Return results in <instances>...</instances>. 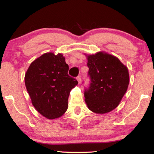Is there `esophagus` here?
Masks as SVG:
<instances>
[{
    "label": "esophagus",
    "instance_id": "obj_1",
    "mask_svg": "<svg viewBox=\"0 0 154 154\" xmlns=\"http://www.w3.org/2000/svg\"><path fill=\"white\" fill-rule=\"evenodd\" d=\"M76 80H78V83H81V80H82L81 76H80V75L78 76H77V78H76Z\"/></svg>",
    "mask_w": 154,
    "mask_h": 154
}]
</instances>
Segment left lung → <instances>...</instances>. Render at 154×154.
<instances>
[{"label": "left lung", "mask_w": 154, "mask_h": 154, "mask_svg": "<svg viewBox=\"0 0 154 154\" xmlns=\"http://www.w3.org/2000/svg\"><path fill=\"white\" fill-rule=\"evenodd\" d=\"M89 87L84 92L85 103L92 112L105 114L117 107L129 84L128 68L114 56L99 52L87 56Z\"/></svg>", "instance_id": "1"}]
</instances>
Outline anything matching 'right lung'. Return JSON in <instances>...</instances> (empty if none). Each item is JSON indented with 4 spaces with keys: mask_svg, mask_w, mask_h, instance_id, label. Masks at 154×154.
Masks as SVG:
<instances>
[{
    "mask_svg": "<svg viewBox=\"0 0 154 154\" xmlns=\"http://www.w3.org/2000/svg\"><path fill=\"white\" fill-rule=\"evenodd\" d=\"M68 71L63 55L53 53L40 56L27 69L25 85L32 104L46 118H58L67 110L70 92L78 83Z\"/></svg>",
    "mask_w": 154,
    "mask_h": 154,
    "instance_id": "right-lung-1",
    "label": "right lung"
}]
</instances>
